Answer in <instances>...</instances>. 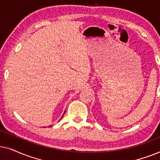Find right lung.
<instances>
[{
  "label": "right lung",
  "instance_id": "1",
  "mask_svg": "<svg viewBox=\"0 0 160 160\" xmlns=\"http://www.w3.org/2000/svg\"><path fill=\"white\" fill-rule=\"evenodd\" d=\"M65 113V112H64V113ZM62 117H61V118H62ZM59 121H60V120H59ZM52 125H50L49 127H52Z\"/></svg>",
  "mask_w": 160,
  "mask_h": 160
}]
</instances>
